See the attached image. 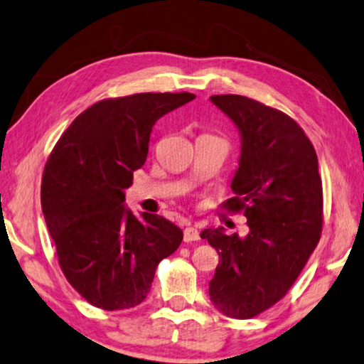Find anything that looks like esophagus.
<instances>
[{
    "label": "esophagus",
    "instance_id": "obj_1",
    "mask_svg": "<svg viewBox=\"0 0 364 364\" xmlns=\"http://www.w3.org/2000/svg\"><path fill=\"white\" fill-rule=\"evenodd\" d=\"M198 239H200V232L197 228L187 226L183 229V240H186V242H193V240H198Z\"/></svg>",
    "mask_w": 364,
    "mask_h": 364
}]
</instances>
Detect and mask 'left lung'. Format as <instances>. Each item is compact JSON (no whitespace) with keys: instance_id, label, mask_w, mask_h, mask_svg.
<instances>
[{"instance_id":"8db88e82","label":"left lung","mask_w":364,"mask_h":364,"mask_svg":"<svg viewBox=\"0 0 364 364\" xmlns=\"http://www.w3.org/2000/svg\"><path fill=\"white\" fill-rule=\"evenodd\" d=\"M240 135L239 166L226 206L244 211L249 232L201 231L218 250L210 299L223 314L250 318L293 287L322 231V181L316 149L283 112L237 94L211 96Z\"/></svg>"}]
</instances>
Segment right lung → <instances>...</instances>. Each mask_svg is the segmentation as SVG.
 Instances as JSON below:
<instances>
[{
	"instance_id": "1",
	"label": "right lung",
	"mask_w": 364,
	"mask_h": 364,
	"mask_svg": "<svg viewBox=\"0 0 364 364\" xmlns=\"http://www.w3.org/2000/svg\"><path fill=\"white\" fill-rule=\"evenodd\" d=\"M190 92L104 99L73 120L42 177V211L66 279L105 311L141 304L158 264L174 254L182 229L125 206L133 172L144 164L153 127L193 100Z\"/></svg>"
}]
</instances>
